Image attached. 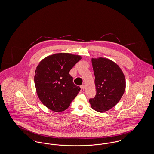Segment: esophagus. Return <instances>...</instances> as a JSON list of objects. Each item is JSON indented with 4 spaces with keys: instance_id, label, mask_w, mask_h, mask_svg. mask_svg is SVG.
Masks as SVG:
<instances>
[{
    "instance_id": "1",
    "label": "esophagus",
    "mask_w": 154,
    "mask_h": 154,
    "mask_svg": "<svg viewBox=\"0 0 154 154\" xmlns=\"http://www.w3.org/2000/svg\"><path fill=\"white\" fill-rule=\"evenodd\" d=\"M81 92H84V85H81Z\"/></svg>"
}]
</instances>
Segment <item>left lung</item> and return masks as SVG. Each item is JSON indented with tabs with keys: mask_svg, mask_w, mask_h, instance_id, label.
Segmentation results:
<instances>
[{
	"mask_svg": "<svg viewBox=\"0 0 154 154\" xmlns=\"http://www.w3.org/2000/svg\"><path fill=\"white\" fill-rule=\"evenodd\" d=\"M96 94L89 102L94 110L104 112L114 107L126 88L125 75L113 61L104 58H92Z\"/></svg>",
	"mask_w": 154,
	"mask_h": 154,
	"instance_id": "obj_1",
	"label": "left lung"
}]
</instances>
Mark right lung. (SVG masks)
Wrapping results in <instances>:
<instances>
[{"label": "right lung", "mask_w": 154, "mask_h": 154, "mask_svg": "<svg viewBox=\"0 0 154 154\" xmlns=\"http://www.w3.org/2000/svg\"><path fill=\"white\" fill-rule=\"evenodd\" d=\"M81 59L80 55L58 53L45 57L37 66L34 78L37 94L48 109L65 111L80 92L69 73Z\"/></svg>", "instance_id": "right-lung-1"}]
</instances>
